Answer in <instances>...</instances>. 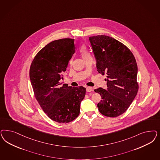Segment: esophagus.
Returning a JSON list of instances; mask_svg holds the SVG:
<instances>
[{"label":"esophagus","mask_w":160,"mask_h":160,"mask_svg":"<svg viewBox=\"0 0 160 160\" xmlns=\"http://www.w3.org/2000/svg\"><path fill=\"white\" fill-rule=\"evenodd\" d=\"M86 90H87V92H91V91H93V88L92 87H87L86 88Z\"/></svg>","instance_id":"34e87169"}]
</instances>
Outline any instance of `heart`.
Returning a JSON list of instances; mask_svg holds the SVG:
<instances>
[{
	"instance_id": "heart-1",
	"label": "heart",
	"mask_w": 160,
	"mask_h": 160,
	"mask_svg": "<svg viewBox=\"0 0 160 160\" xmlns=\"http://www.w3.org/2000/svg\"><path fill=\"white\" fill-rule=\"evenodd\" d=\"M79 51L81 54L83 58L85 59V58L91 56V53L88 50V48L85 45H82L79 48Z\"/></svg>"
}]
</instances>
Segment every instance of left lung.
<instances>
[{
  "instance_id": "obj_1",
  "label": "left lung",
  "mask_w": 160,
  "mask_h": 160,
  "mask_svg": "<svg viewBox=\"0 0 160 160\" xmlns=\"http://www.w3.org/2000/svg\"><path fill=\"white\" fill-rule=\"evenodd\" d=\"M99 73L107 75V89L99 88L95 92L102 100L98 103L100 113L117 117L129 108L139 88L138 67L132 52L122 43L105 35L89 37Z\"/></svg>"
}]
</instances>
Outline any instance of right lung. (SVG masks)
<instances>
[{"mask_svg": "<svg viewBox=\"0 0 160 160\" xmlns=\"http://www.w3.org/2000/svg\"><path fill=\"white\" fill-rule=\"evenodd\" d=\"M75 53L74 40L64 38L48 43L31 63L29 76L37 101L47 116L59 123L78 117L86 88L68 87L60 82L68 62Z\"/></svg>", "mask_w": 160, "mask_h": 160, "instance_id": "obj_1", "label": "right lung"}]
</instances>
